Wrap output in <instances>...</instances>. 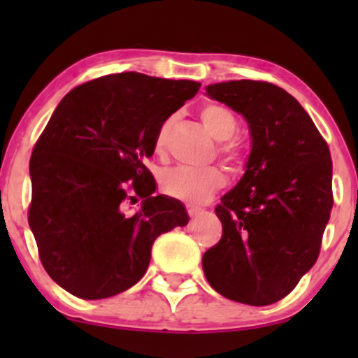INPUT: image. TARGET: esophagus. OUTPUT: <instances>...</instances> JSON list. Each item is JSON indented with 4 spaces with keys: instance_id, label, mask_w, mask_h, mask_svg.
<instances>
[{
    "instance_id": "esophagus-1",
    "label": "esophagus",
    "mask_w": 358,
    "mask_h": 358,
    "mask_svg": "<svg viewBox=\"0 0 358 358\" xmlns=\"http://www.w3.org/2000/svg\"><path fill=\"white\" fill-rule=\"evenodd\" d=\"M187 212H188V215H190V217H195L196 213L202 212V208H200V207H195V205H188V207H187Z\"/></svg>"
}]
</instances>
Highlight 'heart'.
Segmentation results:
<instances>
[{
    "instance_id": "heart-1",
    "label": "heart",
    "mask_w": 358,
    "mask_h": 358,
    "mask_svg": "<svg viewBox=\"0 0 358 358\" xmlns=\"http://www.w3.org/2000/svg\"><path fill=\"white\" fill-rule=\"evenodd\" d=\"M200 117L208 133L219 139L217 153L232 171H239L244 168L248 159V146L234 134L237 133L239 121L232 109L219 102H208L200 109ZM170 121L159 127L155 139V150L158 155L165 153ZM225 185V176L217 166L193 170L188 166H175L163 171L159 176V188L165 195L171 199L182 200L187 203H202L208 200L215 192H219Z\"/></svg>"
}]
</instances>
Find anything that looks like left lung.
Wrapping results in <instances>:
<instances>
[{"mask_svg":"<svg viewBox=\"0 0 358 358\" xmlns=\"http://www.w3.org/2000/svg\"><path fill=\"white\" fill-rule=\"evenodd\" d=\"M207 94L248 119L252 151L215 207L222 237L203 254L205 278L232 301L271 305L320 256L334 207L330 150L301 104L271 82H222Z\"/></svg>","mask_w":358,"mask_h":358,"instance_id":"1","label":"left lung"}]
</instances>
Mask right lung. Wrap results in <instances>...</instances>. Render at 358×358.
<instances>
[{
  "label": "right lung",
  "mask_w": 358,
  "mask_h": 358,
  "mask_svg": "<svg viewBox=\"0 0 358 358\" xmlns=\"http://www.w3.org/2000/svg\"><path fill=\"white\" fill-rule=\"evenodd\" d=\"M193 80L139 72L73 87L45 126L30 158L28 224L45 271L82 299H104L145 276L151 245L188 224L178 200L153 196L145 159L159 127L199 92ZM139 196L142 210L122 212Z\"/></svg>",
  "instance_id": "obj_1"
}]
</instances>
